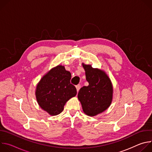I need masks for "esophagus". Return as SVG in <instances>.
Returning <instances> with one entry per match:
<instances>
[{
    "mask_svg": "<svg viewBox=\"0 0 152 152\" xmlns=\"http://www.w3.org/2000/svg\"><path fill=\"white\" fill-rule=\"evenodd\" d=\"M76 90H77V91H79V89H80V85H77L76 86Z\"/></svg>",
    "mask_w": 152,
    "mask_h": 152,
    "instance_id": "34e87169",
    "label": "esophagus"
}]
</instances>
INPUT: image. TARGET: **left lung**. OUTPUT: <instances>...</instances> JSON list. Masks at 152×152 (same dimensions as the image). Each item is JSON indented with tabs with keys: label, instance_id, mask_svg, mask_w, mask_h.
I'll return each mask as SVG.
<instances>
[{
	"label": "left lung",
	"instance_id": "obj_1",
	"mask_svg": "<svg viewBox=\"0 0 152 152\" xmlns=\"http://www.w3.org/2000/svg\"><path fill=\"white\" fill-rule=\"evenodd\" d=\"M88 86L82 87L77 94L85 114L95 116L109 107L113 99L111 82L106 73L91 65L82 64Z\"/></svg>",
	"mask_w": 152,
	"mask_h": 152
}]
</instances>
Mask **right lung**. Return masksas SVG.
Returning <instances> with one entry per match:
<instances>
[{
    "instance_id": "right-lung-1",
    "label": "right lung",
    "mask_w": 152,
    "mask_h": 152,
    "mask_svg": "<svg viewBox=\"0 0 152 152\" xmlns=\"http://www.w3.org/2000/svg\"><path fill=\"white\" fill-rule=\"evenodd\" d=\"M71 73L64 66L50 70L37 86L36 97L39 106L51 115H56L64 110L66 103L77 94L75 86L70 83Z\"/></svg>"
}]
</instances>
